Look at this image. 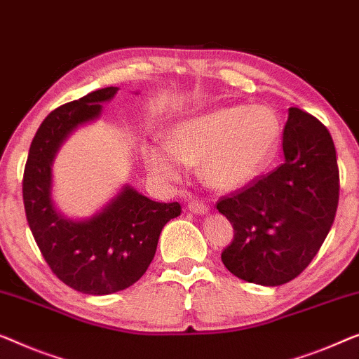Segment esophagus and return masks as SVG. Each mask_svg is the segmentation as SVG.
<instances>
[{"label": "esophagus", "instance_id": "1", "mask_svg": "<svg viewBox=\"0 0 359 359\" xmlns=\"http://www.w3.org/2000/svg\"><path fill=\"white\" fill-rule=\"evenodd\" d=\"M188 207L191 212H194V214H205V212H209V205L204 204V202L199 199H191Z\"/></svg>", "mask_w": 359, "mask_h": 359}]
</instances>
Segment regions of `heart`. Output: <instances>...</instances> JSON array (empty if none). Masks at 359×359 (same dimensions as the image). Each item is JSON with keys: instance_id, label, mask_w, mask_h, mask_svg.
<instances>
[{"instance_id": "obj_1", "label": "heart", "mask_w": 359, "mask_h": 359, "mask_svg": "<svg viewBox=\"0 0 359 359\" xmlns=\"http://www.w3.org/2000/svg\"><path fill=\"white\" fill-rule=\"evenodd\" d=\"M280 141V121L272 108L220 107L176 123L165 144L144 149L154 178L178 181L181 163L199 167L207 184L233 191L267 167Z\"/></svg>"}]
</instances>
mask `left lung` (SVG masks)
<instances>
[{"mask_svg":"<svg viewBox=\"0 0 359 359\" xmlns=\"http://www.w3.org/2000/svg\"><path fill=\"white\" fill-rule=\"evenodd\" d=\"M285 163L217 202L235 236L222 262L238 278L277 287L309 266L329 235L339 205V165L332 136L318 118L290 108Z\"/></svg>","mask_w":359,"mask_h":359,"instance_id":"1","label":"left lung"}]
</instances>
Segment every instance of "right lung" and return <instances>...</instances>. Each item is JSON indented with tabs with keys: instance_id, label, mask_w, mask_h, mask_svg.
<instances>
[{
	"instance_id": "obj_1",
	"label": "right lung",
	"mask_w": 359,
	"mask_h": 359,
	"mask_svg": "<svg viewBox=\"0 0 359 359\" xmlns=\"http://www.w3.org/2000/svg\"><path fill=\"white\" fill-rule=\"evenodd\" d=\"M118 87H105L65 103L40 124L24 168L22 197L30 231L51 272L87 294H110L131 287L157 251L162 228L181 214L178 202H155L124 188L100 214L71 222L51 201V163L72 129L97 118L102 102Z\"/></svg>"
}]
</instances>
